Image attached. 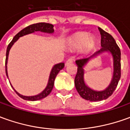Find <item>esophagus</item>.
<instances>
[{
	"mask_svg": "<svg viewBox=\"0 0 130 130\" xmlns=\"http://www.w3.org/2000/svg\"><path fill=\"white\" fill-rule=\"evenodd\" d=\"M73 62H74V59L72 58H70V59H67V61H66V66H68V65H69L71 63H73Z\"/></svg>",
	"mask_w": 130,
	"mask_h": 130,
	"instance_id": "34e87169",
	"label": "esophagus"
}]
</instances>
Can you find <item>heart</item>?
<instances>
[{"instance_id":"1","label":"heart","mask_w":130,"mask_h":130,"mask_svg":"<svg viewBox=\"0 0 130 130\" xmlns=\"http://www.w3.org/2000/svg\"><path fill=\"white\" fill-rule=\"evenodd\" d=\"M96 44V39L93 36H89L86 32H78L75 33L69 39V44L74 49L79 48L84 45V50L89 52L93 49Z\"/></svg>"}]
</instances>
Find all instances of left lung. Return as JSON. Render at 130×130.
<instances>
[{"label": "left lung", "instance_id": "obj_1", "mask_svg": "<svg viewBox=\"0 0 130 130\" xmlns=\"http://www.w3.org/2000/svg\"><path fill=\"white\" fill-rule=\"evenodd\" d=\"M101 35V49L97 52L93 54L89 58L86 59H80L76 61L78 68H77V74L75 77V86L78 93L81 97L90 101H100L105 100L109 98L118 86V82L121 76V52L119 46L117 44L115 39L109 33L106 32L103 29L98 27ZM110 51L112 54L113 57V67L114 71L113 79L110 86L104 91H95L88 88L85 84L83 80L84 70L83 67L87 63L88 60L97 54L104 52Z\"/></svg>", "mask_w": 130, "mask_h": 130}]
</instances>
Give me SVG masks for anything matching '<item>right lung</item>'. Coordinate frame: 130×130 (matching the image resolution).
<instances>
[{
  "label": "right lung",
  "mask_w": 130,
  "mask_h": 130,
  "mask_svg": "<svg viewBox=\"0 0 130 130\" xmlns=\"http://www.w3.org/2000/svg\"><path fill=\"white\" fill-rule=\"evenodd\" d=\"M36 31H41V32H48V33H52L54 32V26L52 24L50 23H46V22H39V23H36V24H32L26 27L25 28L22 29L20 32H19L14 37V38L10 42L8 46L7 47V50H6V58H5V73L8 76V71H7V62H8V54L9 51L10 50L11 46L12 44L15 42L16 41L19 39V37L24 36L26 35H28L30 33H32ZM64 67V63H59L56 64L55 66H54L52 69L50 73V78H49V81H48V84L46 86V88L41 93L38 94L37 95H34V96H25L18 93L17 91L15 90V93L20 98H22L24 100H27V101H38L40 99H42L46 97L49 94L51 93V91H52L54 87V80L56 78V75ZM11 85V84H10Z\"/></svg>",
  "instance_id": "add662e5"
}]
</instances>
